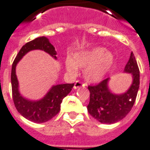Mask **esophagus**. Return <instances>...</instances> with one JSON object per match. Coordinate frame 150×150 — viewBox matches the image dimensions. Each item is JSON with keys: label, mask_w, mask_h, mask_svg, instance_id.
<instances>
[{"label": "esophagus", "mask_w": 150, "mask_h": 150, "mask_svg": "<svg viewBox=\"0 0 150 150\" xmlns=\"http://www.w3.org/2000/svg\"><path fill=\"white\" fill-rule=\"evenodd\" d=\"M86 84H84V83H82V82H81L80 81H76L75 83V85H74V88L75 89H77V88H80V87H84Z\"/></svg>", "instance_id": "34e87169"}]
</instances>
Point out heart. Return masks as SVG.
Returning a JSON list of instances; mask_svg holds the SVG:
<instances>
[{"label": "heart", "instance_id": "obj_1", "mask_svg": "<svg viewBox=\"0 0 150 150\" xmlns=\"http://www.w3.org/2000/svg\"><path fill=\"white\" fill-rule=\"evenodd\" d=\"M114 58L111 53L103 48L96 47L91 50L77 52L73 59L67 57L66 69L71 74H76L78 67L84 69V77L90 82H97L105 76L112 66Z\"/></svg>", "mask_w": 150, "mask_h": 150}]
</instances>
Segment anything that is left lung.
<instances>
[{"label":"left lung","instance_id":"left-lung-1","mask_svg":"<svg viewBox=\"0 0 150 150\" xmlns=\"http://www.w3.org/2000/svg\"><path fill=\"white\" fill-rule=\"evenodd\" d=\"M124 71L131 73L133 77L131 88L124 94L115 95L109 91L107 86L109 79H104L96 85L88 86L90 102L88 111L101 123L113 124L122 120L134 104L140 86V70L133 52Z\"/></svg>","mask_w":150,"mask_h":150}]
</instances>
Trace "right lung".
Segmentation results:
<instances>
[{
    "instance_id": "add662e5",
    "label": "right lung",
    "mask_w": 150,
    "mask_h": 150,
    "mask_svg": "<svg viewBox=\"0 0 150 150\" xmlns=\"http://www.w3.org/2000/svg\"><path fill=\"white\" fill-rule=\"evenodd\" d=\"M42 50L57 58V51L54 47L49 42L46 37H39L23 45L16 57L12 65L11 84L12 96L16 109L23 117L31 122L43 123L56 116L60 110V104L66 97L74 84H63L53 86L42 100L39 101H29L23 98L18 91V81L16 75V66L21 58L32 50Z\"/></svg>"
}]
</instances>
